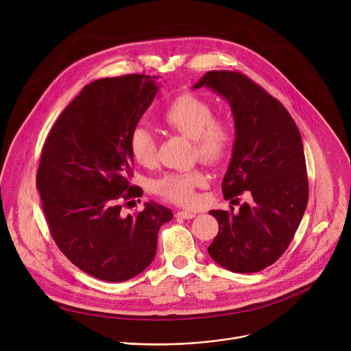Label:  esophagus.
I'll return each instance as SVG.
<instances>
[{"mask_svg": "<svg viewBox=\"0 0 351 351\" xmlns=\"http://www.w3.org/2000/svg\"><path fill=\"white\" fill-rule=\"evenodd\" d=\"M176 215L180 217V218H184V219H192V218L196 217V214L191 213V211H177Z\"/></svg>", "mask_w": 351, "mask_h": 351, "instance_id": "1", "label": "esophagus"}]
</instances>
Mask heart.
<instances>
[{"mask_svg":"<svg viewBox=\"0 0 351 351\" xmlns=\"http://www.w3.org/2000/svg\"><path fill=\"white\" fill-rule=\"evenodd\" d=\"M163 126L192 140L193 155L207 165L221 163L234 143V129L230 121L214 117V108L206 99L182 93L177 96L162 115ZM129 152L143 167H152L158 162V144L151 132L136 128L129 136ZM207 182L200 170L169 173L155 181L154 189L163 199L178 206H192L197 200L196 189Z\"/></svg>","mask_w":351,"mask_h":351,"instance_id":"1","label":"heart"}]
</instances>
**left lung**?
Instances as JSON below:
<instances>
[{
  "label": "left lung",
  "instance_id": "1",
  "mask_svg": "<svg viewBox=\"0 0 351 351\" xmlns=\"http://www.w3.org/2000/svg\"><path fill=\"white\" fill-rule=\"evenodd\" d=\"M207 86L228 100L236 128L222 192L237 211L211 210L219 230L210 256L234 273H255L288 248L304 214L308 181L302 137L285 107L239 71H208L193 86Z\"/></svg>",
  "mask_w": 351,
  "mask_h": 351
}]
</instances>
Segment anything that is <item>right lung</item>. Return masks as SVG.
<instances>
[{
  "label": "right lung",
  "instance_id": "right-lung-1",
  "mask_svg": "<svg viewBox=\"0 0 351 351\" xmlns=\"http://www.w3.org/2000/svg\"><path fill=\"white\" fill-rule=\"evenodd\" d=\"M155 78L128 74L90 82L43 147L37 189L51 234L77 267L104 281H125L147 269L160 226L173 218L156 203L136 215L121 213L123 202L143 196L130 184L128 144L159 89Z\"/></svg>",
  "mask_w": 351,
  "mask_h": 351
}]
</instances>
